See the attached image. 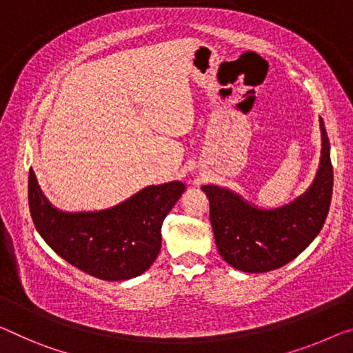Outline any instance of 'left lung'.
Wrapping results in <instances>:
<instances>
[{"label": "left lung", "instance_id": "8db88e82", "mask_svg": "<svg viewBox=\"0 0 353 353\" xmlns=\"http://www.w3.org/2000/svg\"><path fill=\"white\" fill-rule=\"evenodd\" d=\"M322 156L305 194L278 208H260L227 188L208 184L210 221L221 257L246 273H265L294 260L311 245L327 219L333 194L330 140L321 118Z\"/></svg>", "mask_w": 353, "mask_h": 353}]
</instances>
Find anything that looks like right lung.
<instances>
[{
	"label": "right lung",
	"instance_id": "obj_1",
	"mask_svg": "<svg viewBox=\"0 0 353 353\" xmlns=\"http://www.w3.org/2000/svg\"><path fill=\"white\" fill-rule=\"evenodd\" d=\"M186 186H146L99 211L68 213L53 207L30 169L28 203L36 230L59 257L97 279L124 281L145 273L161 251V227Z\"/></svg>",
	"mask_w": 353,
	"mask_h": 353
}]
</instances>
